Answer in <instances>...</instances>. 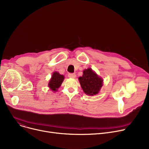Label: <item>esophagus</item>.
Returning a JSON list of instances; mask_svg holds the SVG:
<instances>
[{
    "label": "esophagus",
    "mask_w": 149,
    "mask_h": 149,
    "mask_svg": "<svg viewBox=\"0 0 149 149\" xmlns=\"http://www.w3.org/2000/svg\"><path fill=\"white\" fill-rule=\"evenodd\" d=\"M68 77L70 78H75L76 77V75L74 73H69L68 74Z\"/></svg>",
    "instance_id": "1"
}]
</instances>
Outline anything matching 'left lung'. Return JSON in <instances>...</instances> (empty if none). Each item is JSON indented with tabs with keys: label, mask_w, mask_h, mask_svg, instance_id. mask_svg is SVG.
Returning a JSON list of instances; mask_svg holds the SVG:
<instances>
[{
	"label": "left lung",
	"mask_w": 149,
	"mask_h": 149,
	"mask_svg": "<svg viewBox=\"0 0 149 149\" xmlns=\"http://www.w3.org/2000/svg\"><path fill=\"white\" fill-rule=\"evenodd\" d=\"M82 77L79 80L81 87L86 94L94 95L97 94L103 86V80L91 68L84 69Z\"/></svg>",
	"instance_id": "1"
}]
</instances>
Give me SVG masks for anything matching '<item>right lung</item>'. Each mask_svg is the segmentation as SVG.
I'll return each instance as SVG.
<instances>
[{
	"instance_id": "1",
	"label": "right lung",
	"mask_w": 149,
	"mask_h": 149,
	"mask_svg": "<svg viewBox=\"0 0 149 149\" xmlns=\"http://www.w3.org/2000/svg\"><path fill=\"white\" fill-rule=\"evenodd\" d=\"M65 79L64 75H60L58 72H54L52 75V77L49 80L48 86L53 92H56L63 81Z\"/></svg>"
}]
</instances>
